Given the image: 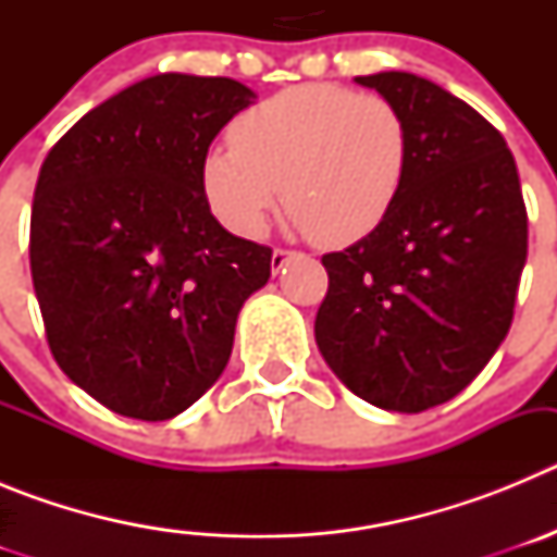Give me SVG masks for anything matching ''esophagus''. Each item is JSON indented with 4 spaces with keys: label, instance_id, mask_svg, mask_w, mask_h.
<instances>
[{
    "label": "esophagus",
    "instance_id": "1",
    "mask_svg": "<svg viewBox=\"0 0 557 557\" xmlns=\"http://www.w3.org/2000/svg\"><path fill=\"white\" fill-rule=\"evenodd\" d=\"M289 250H284V248H275L273 253H270V270H273V273H282V268L284 264L289 262Z\"/></svg>",
    "mask_w": 557,
    "mask_h": 557
}]
</instances>
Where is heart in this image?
Listing matches in <instances>:
<instances>
[{"instance_id":"heart-1","label":"heart","mask_w":557,"mask_h":557,"mask_svg":"<svg viewBox=\"0 0 557 557\" xmlns=\"http://www.w3.org/2000/svg\"><path fill=\"white\" fill-rule=\"evenodd\" d=\"M231 145L206 152L200 186L214 218L262 236L278 200L318 245L343 248L391 214L410 159L407 122L391 100L307 83L245 111Z\"/></svg>"}]
</instances>
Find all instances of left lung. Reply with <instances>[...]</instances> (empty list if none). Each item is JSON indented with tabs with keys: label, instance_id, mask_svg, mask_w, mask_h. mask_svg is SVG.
I'll return each instance as SVG.
<instances>
[{
	"label": "left lung",
	"instance_id": "8db88e82",
	"mask_svg": "<svg viewBox=\"0 0 557 557\" xmlns=\"http://www.w3.org/2000/svg\"><path fill=\"white\" fill-rule=\"evenodd\" d=\"M354 81L401 111L410 159L382 225L323 256L314 339L354 396L424 412L471 385L508 334L528 211L513 152L469 102L410 72Z\"/></svg>",
	"mask_w": 557,
	"mask_h": 557
}]
</instances>
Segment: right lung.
<instances>
[{
	"instance_id": "1",
	"label": "right lung",
	"mask_w": 557,
	"mask_h": 557,
	"mask_svg": "<svg viewBox=\"0 0 557 557\" xmlns=\"http://www.w3.org/2000/svg\"><path fill=\"white\" fill-rule=\"evenodd\" d=\"M256 95L164 72L122 88L61 136L38 172L29 270L61 371L102 407L166 421L225 371L239 309L270 253L214 220L211 141Z\"/></svg>"
}]
</instances>
